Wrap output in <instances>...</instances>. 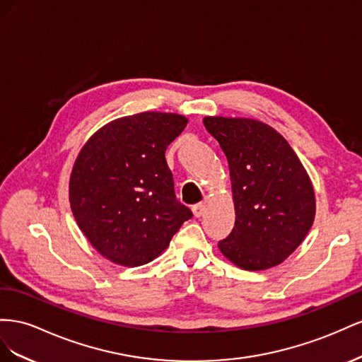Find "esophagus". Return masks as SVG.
I'll return each mask as SVG.
<instances>
[{"label": "esophagus", "instance_id": "esophagus-1", "mask_svg": "<svg viewBox=\"0 0 362 362\" xmlns=\"http://www.w3.org/2000/svg\"><path fill=\"white\" fill-rule=\"evenodd\" d=\"M203 212H204V204L203 203L195 204L194 208H192V214H194L195 218H200V216L203 215Z\"/></svg>", "mask_w": 362, "mask_h": 362}]
</instances>
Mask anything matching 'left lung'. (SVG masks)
Masks as SVG:
<instances>
[{
	"instance_id": "left-lung-1",
	"label": "left lung",
	"mask_w": 362,
	"mask_h": 362,
	"mask_svg": "<svg viewBox=\"0 0 362 362\" xmlns=\"http://www.w3.org/2000/svg\"><path fill=\"white\" fill-rule=\"evenodd\" d=\"M230 171L235 227L218 249L232 264L261 272L282 264L311 230L313 182L290 144L252 118L204 117Z\"/></svg>"
}]
</instances>
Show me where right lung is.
<instances>
[{
    "label": "right lung",
    "mask_w": 362,
    "mask_h": 362,
    "mask_svg": "<svg viewBox=\"0 0 362 362\" xmlns=\"http://www.w3.org/2000/svg\"><path fill=\"white\" fill-rule=\"evenodd\" d=\"M179 113L142 112L103 126L81 147L69 177L72 215L110 262L156 259L192 212L175 199L165 150L187 127Z\"/></svg>",
    "instance_id": "right-lung-1"
}]
</instances>
